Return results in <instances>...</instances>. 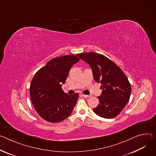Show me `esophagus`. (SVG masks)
I'll return each mask as SVG.
<instances>
[{"label":"esophagus","mask_w":156,"mask_h":156,"mask_svg":"<svg viewBox=\"0 0 156 156\" xmlns=\"http://www.w3.org/2000/svg\"><path fill=\"white\" fill-rule=\"evenodd\" d=\"M83 96H84V97H85V98H90L91 96L90 95H85V94H83Z\"/></svg>","instance_id":"34e87169"}]
</instances>
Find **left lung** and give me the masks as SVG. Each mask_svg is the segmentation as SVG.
<instances>
[{
	"mask_svg": "<svg viewBox=\"0 0 156 156\" xmlns=\"http://www.w3.org/2000/svg\"><path fill=\"white\" fill-rule=\"evenodd\" d=\"M91 68L94 80L101 83L100 103L93 110L98 116L111 119L122 111L129 101L131 84L121 69L105 56L94 52L76 55Z\"/></svg>",
	"mask_w": 156,
	"mask_h": 156,
	"instance_id": "1",
	"label": "left lung"
}]
</instances>
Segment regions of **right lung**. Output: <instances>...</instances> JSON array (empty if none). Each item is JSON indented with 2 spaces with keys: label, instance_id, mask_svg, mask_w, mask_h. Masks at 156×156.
<instances>
[{
  "label": "right lung",
  "instance_id": "right-lung-1",
  "mask_svg": "<svg viewBox=\"0 0 156 156\" xmlns=\"http://www.w3.org/2000/svg\"><path fill=\"white\" fill-rule=\"evenodd\" d=\"M79 60L73 55L55 58L35 74L30 87L31 101L38 114L47 121H62L72 112L79 94L69 95L62 86L71 68Z\"/></svg>",
  "mask_w": 156,
  "mask_h": 156
}]
</instances>
